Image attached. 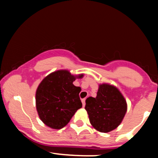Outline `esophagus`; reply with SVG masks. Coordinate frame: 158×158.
<instances>
[{
    "label": "esophagus",
    "instance_id": "1",
    "mask_svg": "<svg viewBox=\"0 0 158 158\" xmlns=\"http://www.w3.org/2000/svg\"><path fill=\"white\" fill-rule=\"evenodd\" d=\"M81 102H82L83 106H85V99H81Z\"/></svg>",
    "mask_w": 158,
    "mask_h": 158
}]
</instances>
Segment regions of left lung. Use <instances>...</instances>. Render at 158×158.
Listing matches in <instances>:
<instances>
[{
	"label": "left lung",
	"mask_w": 158,
	"mask_h": 158,
	"mask_svg": "<svg viewBox=\"0 0 158 158\" xmlns=\"http://www.w3.org/2000/svg\"><path fill=\"white\" fill-rule=\"evenodd\" d=\"M85 102L90 124L102 133L117 128L127 111V102L122 93L117 87L108 83L99 84L97 97L87 98Z\"/></svg>",
	"instance_id": "left-lung-1"
}]
</instances>
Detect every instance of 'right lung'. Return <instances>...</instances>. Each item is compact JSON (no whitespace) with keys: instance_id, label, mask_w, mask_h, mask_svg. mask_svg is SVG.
Returning a JSON list of instances; mask_svg holds the SVG:
<instances>
[{"instance_id":"obj_1","label":"right lung","mask_w":158,"mask_h":158,"mask_svg":"<svg viewBox=\"0 0 158 158\" xmlns=\"http://www.w3.org/2000/svg\"><path fill=\"white\" fill-rule=\"evenodd\" d=\"M83 74L73 75L68 70H59L47 76L38 86L35 106L41 120L53 129H61L82 106L80 87L73 84Z\"/></svg>"}]
</instances>
